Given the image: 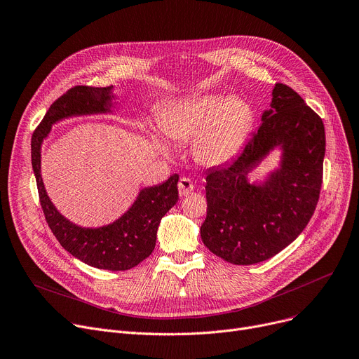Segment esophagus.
<instances>
[{
    "mask_svg": "<svg viewBox=\"0 0 359 359\" xmlns=\"http://www.w3.org/2000/svg\"><path fill=\"white\" fill-rule=\"evenodd\" d=\"M177 187H179V195L180 196H187L194 191V183L189 177H180V180L177 183Z\"/></svg>",
    "mask_w": 359,
    "mask_h": 359,
    "instance_id": "1",
    "label": "esophagus"
}]
</instances>
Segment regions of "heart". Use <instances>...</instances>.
<instances>
[{
	"label": "heart",
	"mask_w": 359,
	"mask_h": 359,
	"mask_svg": "<svg viewBox=\"0 0 359 359\" xmlns=\"http://www.w3.org/2000/svg\"><path fill=\"white\" fill-rule=\"evenodd\" d=\"M252 107L240 97L201 96L182 102L160 121L165 134L177 141L196 135L194 151L203 164H221L230 160L249 134Z\"/></svg>",
	"instance_id": "b5f03b06"
}]
</instances>
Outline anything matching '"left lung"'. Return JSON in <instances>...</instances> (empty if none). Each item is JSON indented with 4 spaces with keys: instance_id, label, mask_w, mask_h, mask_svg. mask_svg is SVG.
Instances as JSON below:
<instances>
[{
    "instance_id": "obj_1",
    "label": "left lung",
    "mask_w": 359,
    "mask_h": 359,
    "mask_svg": "<svg viewBox=\"0 0 359 359\" xmlns=\"http://www.w3.org/2000/svg\"><path fill=\"white\" fill-rule=\"evenodd\" d=\"M276 144L285 149L281 170L263 187L249 185L245 176ZM325 149L322 118L297 91L278 83L272 109L241 153L206 176L205 246L233 265H255L284 250L314 214Z\"/></svg>"
}]
</instances>
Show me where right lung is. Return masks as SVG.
Here are the masks:
<instances>
[{
    "mask_svg": "<svg viewBox=\"0 0 359 359\" xmlns=\"http://www.w3.org/2000/svg\"><path fill=\"white\" fill-rule=\"evenodd\" d=\"M113 86H75L56 99L32 135V165L46 222L61 246L87 265L107 271H128L153 253L161 218L179 199V175L145 187L130 210L100 229H81L65 219L49 201L41 177V145L52 123L72 115L103 113L113 97Z\"/></svg>",
    "mask_w": 359,
    "mask_h": 359,
    "instance_id": "right-lung-1",
    "label": "right lung"
}]
</instances>
